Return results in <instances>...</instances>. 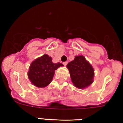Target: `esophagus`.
<instances>
[{
    "label": "esophagus",
    "instance_id": "1",
    "mask_svg": "<svg viewBox=\"0 0 123 123\" xmlns=\"http://www.w3.org/2000/svg\"><path fill=\"white\" fill-rule=\"evenodd\" d=\"M68 64V62H63V64L64 66H66V64Z\"/></svg>",
    "mask_w": 123,
    "mask_h": 123
}]
</instances>
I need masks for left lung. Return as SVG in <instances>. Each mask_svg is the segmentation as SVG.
I'll list each match as a JSON object with an SVG mask.
<instances>
[{
    "instance_id": "left-lung-1",
    "label": "left lung",
    "mask_w": 123,
    "mask_h": 123,
    "mask_svg": "<svg viewBox=\"0 0 123 123\" xmlns=\"http://www.w3.org/2000/svg\"><path fill=\"white\" fill-rule=\"evenodd\" d=\"M71 81L75 87L84 89L93 82L94 69L83 55L75 56V59L68 64Z\"/></svg>"
}]
</instances>
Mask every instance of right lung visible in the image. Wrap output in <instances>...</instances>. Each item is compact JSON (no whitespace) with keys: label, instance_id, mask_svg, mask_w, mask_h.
Instances as JSON below:
<instances>
[{"label":"right lung","instance_id":"obj_1","mask_svg":"<svg viewBox=\"0 0 123 123\" xmlns=\"http://www.w3.org/2000/svg\"><path fill=\"white\" fill-rule=\"evenodd\" d=\"M60 66H63V64L60 62L53 63L52 57L44 54L31 64L28 77L34 86L44 87L51 82L55 70Z\"/></svg>","mask_w":123,"mask_h":123}]
</instances>
